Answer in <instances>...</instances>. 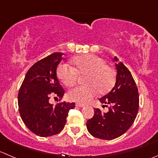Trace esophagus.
Wrapping results in <instances>:
<instances>
[{"instance_id":"obj_1","label":"esophagus","mask_w":158,"mask_h":158,"mask_svg":"<svg viewBox=\"0 0 158 158\" xmlns=\"http://www.w3.org/2000/svg\"><path fill=\"white\" fill-rule=\"evenodd\" d=\"M76 106L78 107H84L85 106V104H82V103H79V102H77V103L76 104Z\"/></svg>"}]
</instances>
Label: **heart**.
Instances as JSON below:
<instances>
[{"label": "heart", "mask_w": 158, "mask_h": 158, "mask_svg": "<svg viewBox=\"0 0 158 158\" xmlns=\"http://www.w3.org/2000/svg\"><path fill=\"white\" fill-rule=\"evenodd\" d=\"M72 67L62 64L57 69V76L64 85L72 87L77 82L78 76L85 75L82 86L76 87L68 93L71 101L87 103L99 93L106 94L116 81L115 72L102 58L95 55H82L71 60Z\"/></svg>", "instance_id": "1"}]
</instances>
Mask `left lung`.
Here are the masks:
<instances>
[{"mask_svg": "<svg viewBox=\"0 0 158 158\" xmlns=\"http://www.w3.org/2000/svg\"><path fill=\"white\" fill-rule=\"evenodd\" d=\"M116 69V83L111 91L99 99L108 106L107 113L94 109V116L87 120L91 135L102 140H113L123 135L132 126L139 109V94L131 72L114 57Z\"/></svg>", "mask_w": 158, "mask_h": 158, "instance_id": "1", "label": "left lung"}]
</instances>
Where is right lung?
Returning a JSON list of instances; mask_svg holds the SVG:
<instances>
[{"label": "right lung", "mask_w": 158, "mask_h": 158, "mask_svg": "<svg viewBox=\"0 0 158 158\" xmlns=\"http://www.w3.org/2000/svg\"><path fill=\"white\" fill-rule=\"evenodd\" d=\"M63 53L55 52L34 64L26 73L18 96L19 113L25 126L40 137L62 131L69 111L75 102H49L51 96L62 99L65 91L57 77V67Z\"/></svg>", "instance_id": "add662e5"}]
</instances>
